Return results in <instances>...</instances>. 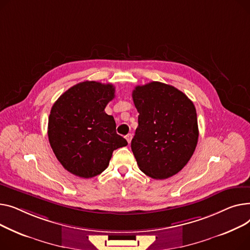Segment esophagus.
Segmentation results:
<instances>
[{
    "label": "esophagus",
    "mask_w": 250,
    "mask_h": 250,
    "mask_svg": "<svg viewBox=\"0 0 250 250\" xmlns=\"http://www.w3.org/2000/svg\"><path fill=\"white\" fill-rule=\"evenodd\" d=\"M132 137H133V135H132L131 133H129V134H127L126 135V140H127V142L130 144L131 143V140H132Z\"/></svg>",
    "instance_id": "esophagus-1"
}]
</instances>
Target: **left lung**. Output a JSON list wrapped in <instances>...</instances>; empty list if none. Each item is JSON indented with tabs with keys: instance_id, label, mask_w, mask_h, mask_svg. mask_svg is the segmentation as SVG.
Listing matches in <instances>:
<instances>
[{
	"instance_id": "8db88e82",
	"label": "left lung",
	"mask_w": 250,
	"mask_h": 250,
	"mask_svg": "<svg viewBox=\"0 0 250 250\" xmlns=\"http://www.w3.org/2000/svg\"><path fill=\"white\" fill-rule=\"evenodd\" d=\"M139 113L131 149L141 171L165 180L184 168L198 143L196 108L172 85L151 82L132 92Z\"/></svg>"
}]
</instances>
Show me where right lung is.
<instances>
[{
  "label": "right lung",
  "mask_w": 250,
  "mask_h": 250,
  "mask_svg": "<svg viewBox=\"0 0 250 250\" xmlns=\"http://www.w3.org/2000/svg\"><path fill=\"white\" fill-rule=\"evenodd\" d=\"M115 97L111 83L85 81L71 86L54 103L48 118L51 148L70 173L89 179L104 171L115 149L128 143L116 133L105 108Z\"/></svg>",
  "instance_id": "add662e5"
}]
</instances>
